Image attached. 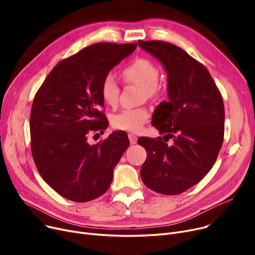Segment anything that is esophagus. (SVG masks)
Listing matches in <instances>:
<instances>
[{"label": "esophagus", "mask_w": 255, "mask_h": 255, "mask_svg": "<svg viewBox=\"0 0 255 255\" xmlns=\"http://www.w3.org/2000/svg\"><path fill=\"white\" fill-rule=\"evenodd\" d=\"M128 137H129L131 144H134L137 140V136L135 134H133V133H128Z\"/></svg>", "instance_id": "34e87169"}]
</instances>
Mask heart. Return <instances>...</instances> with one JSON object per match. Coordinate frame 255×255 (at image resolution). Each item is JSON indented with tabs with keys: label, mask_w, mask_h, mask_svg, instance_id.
Listing matches in <instances>:
<instances>
[{
	"label": "heart",
	"mask_w": 255,
	"mask_h": 255,
	"mask_svg": "<svg viewBox=\"0 0 255 255\" xmlns=\"http://www.w3.org/2000/svg\"><path fill=\"white\" fill-rule=\"evenodd\" d=\"M127 84H134L141 88L142 99H157L162 94V88L158 84L160 71L158 67L146 59H136L126 65L121 71ZM120 87L114 74L107 73L100 85V96L109 106H116L119 101ZM151 117L144 106L126 109L112 116L111 122L118 130L139 132Z\"/></svg>",
	"instance_id": "b5f03b06"
}]
</instances>
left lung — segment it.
I'll return each mask as SVG.
<instances>
[{"label":"left lung","instance_id":"8db88e82","mask_svg":"<svg viewBox=\"0 0 255 255\" xmlns=\"http://www.w3.org/2000/svg\"><path fill=\"white\" fill-rule=\"evenodd\" d=\"M138 44L164 66L169 99L158 105L152 121L164 136L137 140L146 151L140 177L155 192L180 194L216 161L224 137L222 95L206 67L181 47L160 40Z\"/></svg>","mask_w":255,"mask_h":255}]
</instances>
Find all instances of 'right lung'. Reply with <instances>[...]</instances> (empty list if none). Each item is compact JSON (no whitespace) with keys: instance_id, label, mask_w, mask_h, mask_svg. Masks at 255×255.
<instances>
[{"instance_id":"add662e5","label":"right lung","mask_w":255,"mask_h":255,"mask_svg":"<svg viewBox=\"0 0 255 255\" xmlns=\"http://www.w3.org/2000/svg\"><path fill=\"white\" fill-rule=\"evenodd\" d=\"M136 45L100 42L79 50L56 65L34 97V162L51 188L72 202H89L107 191L113 170L130 143L119 131L96 144L87 139L109 125L100 96L103 77Z\"/></svg>"}]
</instances>
